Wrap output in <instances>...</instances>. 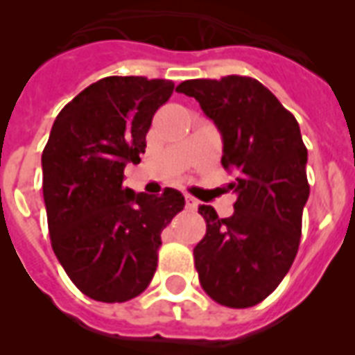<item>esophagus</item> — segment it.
Listing matches in <instances>:
<instances>
[{"label": "esophagus", "mask_w": 355, "mask_h": 355, "mask_svg": "<svg viewBox=\"0 0 355 355\" xmlns=\"http://www.w3.org/2000/svg\"><path fill=\"white\" fill-rule=\"evenodd\" d=\"M197 206H199V200L191 197V195H186V208L188 210H197Z\"/></svg>", "instance_id": "obj_1"}]
</instances>
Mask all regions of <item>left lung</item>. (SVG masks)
Wrapping results in <instances>:
<instances>
[{
	"mask_svg": "<svg viewBox=\"0 0 355 355\" xmlns=\"http://www.w3.org/2000/svg\"><path fill=\"white\" fill-rule=\"evenodd\" d=\"M199 101L223 136L221 164L234 173V214L199 206L206 234L193 248L206 295L227 308H252L291 269L309 197L308 149L289 110L259 80L241 75L177 86Z\"/></svg>",
	"mask_w": 355,
	"mask_h": 355,
	"instance_id": "1",
	"label": "left lung"
}]
</instances>
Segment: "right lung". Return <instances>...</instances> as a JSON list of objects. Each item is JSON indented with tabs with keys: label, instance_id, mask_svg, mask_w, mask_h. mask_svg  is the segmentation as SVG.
<instances>
[{
	"label": "right lung",
	"instance_id": "1",
	"mask_svg": "<svg viewBox=\"0 0 355 355\" xmlns=\"http://www.w3.org/2000/svg\"><path fill=\"white\" fill-rule=\"evenodd\" d=\"M175 85L147 77H105L60 110L42 153L51 247L80 293L127 302L155 276L162 230L184 208L180 191L134 193L123 186L139 164L153 116Z\"/></svg>",
	"mask_w": 355,
	"mask_h": 355
}]
</instances>
